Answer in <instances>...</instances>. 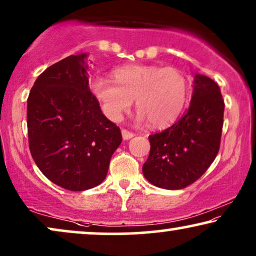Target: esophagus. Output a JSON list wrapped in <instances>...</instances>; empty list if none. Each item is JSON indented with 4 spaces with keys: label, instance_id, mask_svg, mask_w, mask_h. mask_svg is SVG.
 Masks as SVG:
<instances>
[{
    "label": "esophagus",
    "instance_id": "34e87169",
    "mask_svg": "<svg viewBox=\"0 0 256 256\" xmlns=\"http://www.w3.org/2000/svg\"><path fill=\"white\" fill-rule=\"evenodd\" d=\"M121 132H122V138H124V140H129L134 136V132H129V130H127V129H122Z\"/></svg>",
    "mask_w": 256,
    "mask_h": 256
}]
</instances>
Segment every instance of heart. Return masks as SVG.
Segmentation results:
<instances>
[{
	"label": "heart",
	"mask_w": 256,
	"mask_h": 256,
	"mask_svg": "<svg viewBox=\"0 0 256 256\" xmlns=\"http://www.w3.org/2000/svg\"><path fill=\"white\" fill-rule=\"evenodd\" d=\"M114 80L96 76L92 90L104 113L120 120L136 101L138 120L148 118L154 127H166L180 116L186 104L188 82L184 73L174 68L156 65H127L114 70Z\"/></svg>",
	"instance_id": "heart-1"
}]
</instances>
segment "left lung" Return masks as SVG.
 Returning <instances> with one entry per match:
<instances>
[{
  "mask_svg": "<svg viewBox=\"0 0 256 256\" xmlns=\"http://www.w3.org/2000/svg\"><path fill=\"white\" fill-rule=\"evenodd\" d=\"M224 110L216 82L194 74L188 110L171 127L149 136L150 152L142 168L148 182L180 190L200 178L218 155Z\"/></svg>",
  "mask_w": 256,
  "mask_h": 256,
  "instance_id": "left-lung-1",
  "label": "left lung"
}]
</instances>
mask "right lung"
Masks as SVG:
<instances>
[{
    "mask_svg": "<svg viewBox=\"0 0 256 256\" xmlns=\"http://www.w3.org/2000/svg\"><path fill=\"white\" fill-rule=\"evenodd\" d=\"M87 54L48 68L28 98L31 156L42 174L70 191L96 188L122 142L120 128L101 112L88 86Z\"/></svg>",
    "mask_w": 256,
    "mask_h": 256,
    "instance_id": "1",
    "label": "right lung"
}]
</instances>
